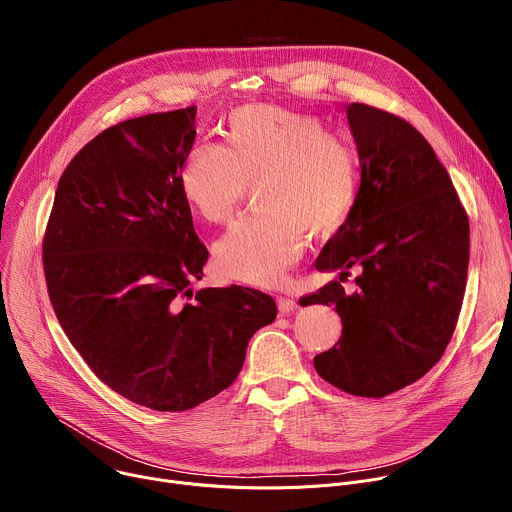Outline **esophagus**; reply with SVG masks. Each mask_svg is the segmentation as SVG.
<instances>
[{"label": "esophagus", "instance_id": "esophagus-1", "mask_svg": "<svg viewBox=\"0 0 512 512\" xmlns=\"http://www.w3.org/2000/svg\"><path fill=\"white\" fill-rule=\"evenodd\" d=\"M277 308H279L281 314H291V312H296L300 306H298V302L294 298L277 296Z\"/></svg>", "mask_w": 512, "mask_h": 512}]
</instances>
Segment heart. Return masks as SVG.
<instances>
[{"label":"heart","instance_id":"b5f03b06","mask_svg":"<svg viewBox=\"0 0 512 512\" xmlns=\"http://www.w3.org/2000/svg\"><path fill=\"white\" fill-rule=\"evenodd\" d=\"M178 184L190 208L210 225L231 221L249 184L261 210L221 237L214 261L225 277L275 285L316 233L346 223L358 190L360 162L348 133L312 113L247 105L227 119V145L200 141L186 154Z\"/></svg>","mask_w":512,"mask_h":512}]
</instances>
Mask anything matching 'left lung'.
Returning <instances> with one entry per match:
<instances>
[{"label":"left lung","mask_w":512,"mask_h":512,"mask_svg":"<svg viewBox=\"0 0 512 512\" xmlns=\"http://www.w3.org/2000/svg\"><path fill=\"white\" fill-rule=\"evenodd\" d=\"M360 190L346 223L322 249L316 269L352 266L359 287L338 279L300 300L334 306L342 336L316 354L318 375L336 389L381 399L419 381L458 324L470 261L468 214L448 170L403 117L350 103Z\"/></svg>","instance_id":"1"}]
</instances>
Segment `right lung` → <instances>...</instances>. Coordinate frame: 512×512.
I'll return each mask as SVG.
<instances>
[{
    "label": "right lung",
    "instance_id": "add662e5",
    "mask_svg": "<svg viewBox=\"0 0 512 512\" xmlns=\"http://www.w3.org/2000/svg\"><path fill=\"white\" fill-rule=\"evenodd\" d=\"M196 107L121 121L64 168L42 241L54 314L95 377L154 411H188L241 373L277 306L259 289L192 291L208 249L178 174Z\"/></svg>",
    "mask_w": 512,
    "mask_h": 512
}]
</instances>
